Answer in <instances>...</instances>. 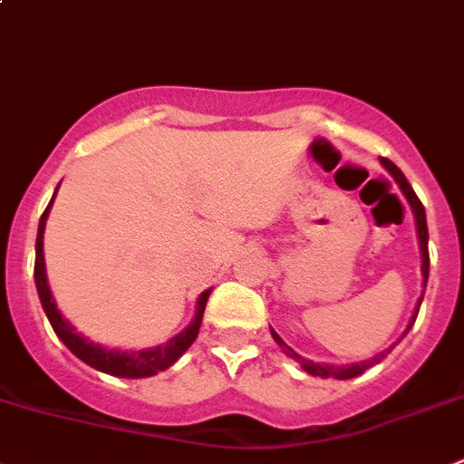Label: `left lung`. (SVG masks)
I'll list each match as a JSON object with an SVG mask.
<instances>
[{
    "label": "left lung",
    "instance_id": "obj_1",
    "mask_svg": "<svg viewBox=\"0 0 464 464\" xmlns=\"http://www.w3.org/2000/svg\"><path fill=\"white\" fill-rule=\"evenodd\" d=\"M380 163H382V168H384L386 172H389L391 177H393V181H396V184H398V188L402 190V195H405V199H407V202H410L411 214H414V220H416V237H419V250H420V274H423V292H426L428 271H430V255H428L426 209H423V204H420V199L416 198V193H414V188H411V186H410V181L405 179V174H402L401 169L396 168V165L391 163L389 159H380ZM420 301H423V295H420L419 301H416V308H414V313H411V320H410V324H407L405 334L411 329V324H414V322H416V315H419V308H420ZM405 334H402V335H405ZM271 338H274L276 343H278L280 350H283L285 354L290 356L292 361H296V363H299L301 368H304V371L308 372V375L322 377V380H326V377H334V380H352V377H359L361 372H365V371H368V368H372V365H375V363H380V361L384 359V356L389 354V352L393 350V347H396V345H391L389 350L380 352V354L372 356V359L359 361V363L334 365V363H315V361H310V359H305V356H301L299 352L292 350V347L287 345V343H285V340L280 338V335L276 334L274 329H271Z\"/></svg>",
    "mask_w": 464,
    "mask_h": 464
}]
</instances>
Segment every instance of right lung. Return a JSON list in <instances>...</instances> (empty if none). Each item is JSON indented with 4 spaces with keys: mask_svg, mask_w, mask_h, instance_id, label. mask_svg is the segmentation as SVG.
Returning a JSON list of instances; mask_svg holds the SVG:
<instances>
[{
    "mask_svg": "<svg viewBox=\"0 0 464 464\" xmlns=\"http://www.w3.org/2000/svg\"><path fill=\"white\" fill-rule=\"evenodd\" d=\"M59 188V186H57ZM57 195V190H54ZM54 195L50 199L48 209L44 211L41 220H38V237H36V265H34V280H36V290L38 299H41V305H44L45 315H48L50 324H53L54 334L59 335L63 345L73 352L80 361H84L87 365L96 368L101 372H108V375L114 377H126V380H140V377H151L159 375V372L168 371L169 365L177 363L179 356L188 350L195 343L199 334V324H202L204 315V305H207V299H209L211 290H204L202 295L198 296V304H195V315L190 320V324L186 326L181 334H177L174 338H169L165 345L149 347V350H110V347L101 345V343H93L87 335L80 334L66 317L59 313L57 304H54V296L50 292L48 285V274H45V257H44V232H45V220H48L50 207L54 202Z\"/></svg>",
    "mask_w": 464,
    "mask_h": 464,
    "instance_id": "right-lung-1",
    "label": "right lung"
}]
</instances>
